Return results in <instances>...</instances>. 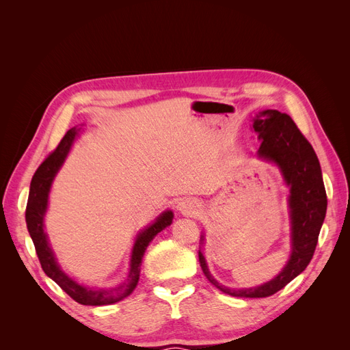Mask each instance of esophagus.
I'll return each instance as SVG.
<instances>
[{
  "label": "esophagus",
  "instance_id": "34e87169",
  "mask_svg": "<svg viewBox=\"0 0 350 350\" xmlns=\"http://www.w3.org/2000/svg\"><path fill=\"white\" fill-rule=\"evenodd\" d=\"M179 210L185 215H196L198 211V203L193 198H185L179 203Z\"/></svg>",
  "mask_w": 350,
  "mask_h": 350
}]
</instances>
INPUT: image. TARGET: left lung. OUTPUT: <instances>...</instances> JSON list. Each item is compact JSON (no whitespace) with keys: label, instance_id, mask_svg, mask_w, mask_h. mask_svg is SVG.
<instances>
[{"label":"left lung","instance_id":"left-lung-1","mask_svg":"<svg viewBox=\"0 0 350 350\" xmlns=\"http://www.w3.org/2000/svg\"><path fill=\"white\" fill-rule=\"evenodd\" d=\"M252 126L261 140L258 157L276 163L291 188V258L276 278L250 289H229L220 284L210 274L201 251L198 260L208 282L224 293L238 298H267L283 289L310 264L325 217L327 194L319 157L288 113L276 109L262 111L256 115ZM203 241L204 237H201Z\"/></svg>","mask_w":350,"mask_h":350}]
</instances>
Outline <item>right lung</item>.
Segmentation results:
<instances>
[{
    "mask_svg": "<svg viewBox=\"0 0 350 350\" xmlns=\"http://www.w3.org/2000/svg\"><path fill=\"white\" fill-rule=\"evenodd\" d=\"M80 129H71L62 137V140L57 146V149L52 152L40 166L36 169V172L31 178L30 183V191L29 200L26 206V224L27 230L30 234L31 241L35 243L38 258L40 261V266L44 269L48 278L54 280L59 288L64 291L71 298L81 304V305H92V306H100V305H111L126 298L134 289L140 279V267L146 248L149 247L152 239L163 230L166 226L172 224L174 213L171 210H166L156 219L154 224L143 229L133 247L131 261H130V271L129 278L124 283L112 289H90L86 286L79 284L76 280L68 278L67 274L62 271L55 260L54 252H52L48 237L44 230V216L48 208V196L52 185V181L59 171V167L64 163L66 157L71 149V146L76 140Z\"/></svg>",
    "mask_w": 350,
    "mask_h": 350,
    "instance_id": "right-lung-1",
    "label": "right lung"
}]
</instances>
